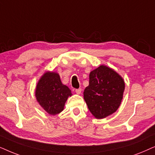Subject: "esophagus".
Wrapping results in <instances>:
<instances>
[{
  "label": "esophagus",
  "instance_id": "esophagus-1",
  "mask_svg": "<svg viewBox=\"0 0 155 155\" xmlns=\"http://www.w3.org/2000/svg\"><path fill=\"white\" fill-rule=\"evenodd\" d=\"M75 92L76 94H80L81 93V88H77L75 90Z\"/></svg>",
  "mask_w": 155,
  "mask_h": 155
}]
</instances>
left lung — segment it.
<instances>
[{
  "instance_id": "obj_1",
  "label": "left lung",
  "mask_w": 155,
  "mask_h": 155,
  "mask_svg": "<svg viewBox=\"0 0 155 155\" xmlns=\"http://www.w3.org/2000/svg\"><path fill=\"white\" fill-rule=\"evenodd\" d=\"M125 90L123 79L114 70L101 65L89 74V84L84 91V98L92 115L102 119L119 108Z\"/></svg>"
}]
</instances>
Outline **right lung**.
I'll return each instance as SVG.
<instances>
[{
    "mask_svg": "<svg viewBox=\"0 0 155 155\" xmlns=\"http://www.w3.org/2000/svg\"><path fill=\"white\" fill-rule=\"evenodd\" d=\"M71 90L61 83L56 72L47 71L37 84L35 97L42 108L49 115H57L64 110Z\"/></svg>",
    "mask_w": 155,
    "mask_h": 155,
    "instance_id": "1",
    "label": "right lung"
}]
</instances>
